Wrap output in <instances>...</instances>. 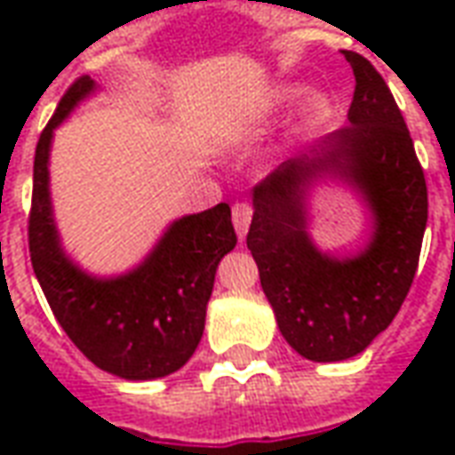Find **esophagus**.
<instances>
[{
	"mask_svg": "<svg viewBox=\"0 0 455 455\" xmlns=\"http://www.w3.org/2000/svg\"><path fill=\"white\" fill-rule=\"evenodd\" d=\"M251 217H253V209L248 207V204H234L231 209V219H234V228H236V236L238 241H243L248 234V227H251Z\"/></svg>",
	"mask_w": 455,
	"mask_h": 455,
	"instance_id": "obj_1",
	"label": "esophagus"
}]
</instances>
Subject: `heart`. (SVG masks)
Masks as SVG:
<instances>
[{
	"label": "heart",
	"instance_id": "obj_1",
	"mask_svg": "<svg viewBox=\"0 0 455 455\" xmlns=\"http://www.w3.org/2000/svg\"><path fill=\"white\" fill-rule=\"evenodd\" d=\"M302 94V84H280L275 90L260 100L256 107V112L251 116V129L263 131L267 129L277 116H283L287 112V107L297 102V97ZM334 116V104L329 100V94L324 92H309L299 104V109L290 121L285 133V148H299L307 146L315 139L322 136V131L329 126V121Z\"/></svg>",
	"mask_w": 455,
	"mask_h": 455
}]
</instances>
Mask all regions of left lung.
<instances>
[{"label":"left lung","instance_id":"1","mask_svg":"<svg viewBox=\"0 0 455 455\" xmlns=\"http://www.w3.org/2000/svg\"><path fill=\"white\" fill-rule=\"evenodd\" d=\"M343 55L355 75L348 126L258 182L246 238L280 334L315 363L353 358L392 324L429 214L424 170L390 87L363 55ZM324 179L348 184L371 214V238L351 257L326 254L308 234L311 192Z\"/></svg>","mask_w":455,"mask_h":455}]
</instances>
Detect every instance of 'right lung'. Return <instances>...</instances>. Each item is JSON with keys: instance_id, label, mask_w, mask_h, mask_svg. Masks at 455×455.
I'll return each instance as SVG.
<instances>
[{"instance_id": "1", "label": "right lung", "mask_w": 455, "mask_h": 455, "mask_svg": "<svg viewBox=\"0 0 455 455\" xmlns=\"http://www.w3.org/2000/svg\"><path fill=\"white\" fill-rule=\"evenodd\" d=\"M97 92L90 75L65 92L38 139L28 217L31 266L70 341L124 380H156L192 358L204 331L217 266L236 246L228 204L175 219L139 266L112 277L87 273L65 253L51 202L55 129Z\"/></svg>"}]
</instances>
